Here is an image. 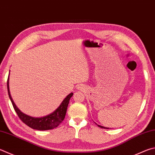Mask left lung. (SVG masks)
Masks as SVG:
<instances>
[{"label":"left lung","instance_id":"1","mask_svg":"<svg viewBox=\"0 0 155 155\" xmlns=\"http://www.w3.org/2000/svg\"><path fill=\"white\" fill-rule=\"evenodd\" d=\"M96 125H97L98 127H101V128H104V129H109V128H108V127H103V126H101V125H97V123H96Z\"/></svg>","mask_w":155,"mask_h":155}]
</instances>
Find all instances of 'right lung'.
<instances>
[{
	"label": "right lung",
	"mask_w": 155,
	"mask_h": 155,
	"mask_svg": "<svg viewBox=\"0 0 155 155\" xmlns=\"http://www.w3.org/2000/svg\"><path fill=\"white\" fill-rule=\"evenodd\" d=\"M9 78H8L7 80V90H8V94L10 100L12 103L13 106L15 110L16 113L18 114V117L20 119L22 122L24 123L25 124L27 125L30 127L34 129H36V130L40 131H45V130H49V129H52L60 124V123L63 121L64 118L66 116L67 108H68L69 101L70 98L73 95L72 93H70L67 96L65 97L61 104L59 106L58 108L55 110L45 117H30L29 115H27L26 114L23 113L21 112L18 107L16 106L15 104L14 103L12 97L11 96L10 91H9Z\"/></svg>",
	"instance_id": "right-lung-1"
}]
</instances>
